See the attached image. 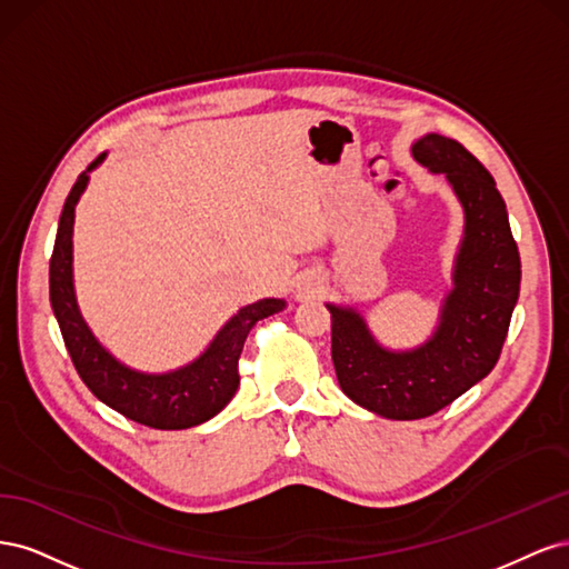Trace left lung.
<instances>
[{"label": "left lung", "instance_id": "8db88e82", "mask_svg": "<svg viewBox=\"0 0 569 569\" xmlns=\"http://www.w3.org/2000/svg\"><path fill=\"white\" fill-rule=\"evenodd\" d=\"M412 159L443 173L465 211L453 289L422 347L389 351L353 308L332 313V360L341 391L389 420H420L453 403L493 370L520 297V251L489 170L460 142L425 134Z\"/></svg>", "mask_w": 569, "mask_h": 569}]
</instances>
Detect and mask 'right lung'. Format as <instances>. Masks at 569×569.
Wrapping results in <instances>:
<instances>
[{
	"label": "right lung",
	"mask_w": 569,
	"mask_h": 569,
	"mask_svg": "<svg viewBox=\"0 0 569 569\" xmlns=\"http://www.w3.org/2000/svg\"><path fill=\"white\" fill-rule=\"evenodd\" d=\"M107 153L88 166L66 197L59 218L57 242L49 261V299L61 327L63 343L71 353L80 380L101 403L118 410L120 416L153 429L197 427L230 403L239 387V356L251 327L284 308L282 299H261L244 306L216 335L211 347L194 363L180 370L149 375L137 372L116 360L94 339L88 322L82 320L73 289V220L76 203L84 192L94 170Z\"/></svg>",
	"instance_id": "obj_1"
}]
</instances>
